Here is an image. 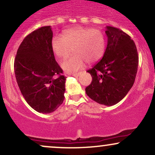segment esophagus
Segmentation results:
<instances>
[{"mask_svg": "<svg viewBox=\"0 0 155 155\" xmlns=\"http://www.w3.org/2000/svg\"><path fill=\"white\" fill-rule=\"evenodd\" d=\"M80 74H81V73H75V74H73L72 76H76V77H77V76H79L80 75Z\"/></svg>", "mask_w": 155, "mask_h": 155, "instance_id": "34e87169", "label": "esophagus"}]
</instances>
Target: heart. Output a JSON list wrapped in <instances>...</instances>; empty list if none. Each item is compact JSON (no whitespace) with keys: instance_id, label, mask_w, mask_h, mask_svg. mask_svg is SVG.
<instances>
[{"instance_id":"obj_1","label":"heart","mask_w":155,"mask_h":155,"mask_svg":"<svg viewBox=\"0 0 155 155\" xmlns=\"http://www.w3.org/2000/svg\"><path fill=\"white\" fill-rule=\"evenodd\" d=\"M51 48L61 58H66L74 51L75 55L61 63L65 71L72 73L82 69L87 61L93 63L102 58L105 51V39L99 29L77 27L66 30L63 37H53Z\"/></svg>"}]
</instances>
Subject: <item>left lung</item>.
Returning a JSON list of instances; mask_svg holds the SVG:
<instances>
[{"label": "left lung", "mask_w": 155, "mask_h": 155, "mask_svg": "<svg viewBox=\"0 0 155 155\" xmlns=\"http://www.w3.org/2000/svg\"><path fill=\"white\" fill-rule=\"evenodd\" d=\"M107 44L103 57L87 71L92 77L86 87L92 100L107 106L115 105L127 94L137 76L139 55L129 35L113 27H106Z\"/></svg>", "instance_id": "1"}]
</instances>
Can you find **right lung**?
<instances>
[{
	"label": "right lung",
	"instance_id": "obj_1",
	"mask_svg": "<svg viewBox=\"0 0 155 155\" xmlns=\"http://www.w3.org/2000/svg\"><path fill=\"white\" fill-rule=\"evenodd\" d=\"M50 26L28 35L16 53L14 72L22 95L33 109L42 113L56 110L64 100L66 79L51 48Z\"/></svg>",
	"mask_w": 155,
	"mask_h": 155
}]
</instances>
